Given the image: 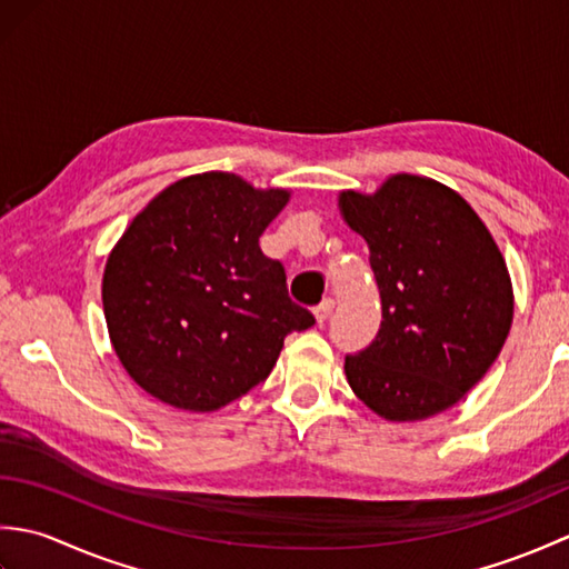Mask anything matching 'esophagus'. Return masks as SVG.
<instances>
[{
    "mask_svg": "<svg viewBox=\"0 0 569 569\" xmlns=\"http://www.w3.org/2000/svg\"><path fill=\"white\" fill-rule=\"evenodd\" d=\"M332 308H335V300H332V298H322V300H320L318 308H316V320H318V325H325V320L330 318Z\"/></svg>",
    "mask_w": 569,
    "mask_h": 569,
    "instance_id": "esophagus-1",
    "label": "esophagus"
}]
</instances>
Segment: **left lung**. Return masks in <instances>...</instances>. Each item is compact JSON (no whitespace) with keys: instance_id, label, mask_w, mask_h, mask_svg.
Segmentation results:
<instances>
[{"instance_id":"8db88e82","label":"left lung","mask_w":569,"mask_h":569,"mask_svg":"<svg viewBox=\"0 0 569 569\" xmlns=\"http://www.w3.org/2000/svg\"><path fill=\"white\" fill-rule=\"evenodd\" d=\"M340 210L367 239L381 296L379 332L345 357L347 381L386 420L438 416L509 337L513 291L497 241L465 198L420 176H393L373 196L347 190Z\"/></svg>"}]
</instances>
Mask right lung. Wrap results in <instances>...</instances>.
Returning a JSON list of instances; mask_svg holds the SVG:
<instances>
[{"label":"right lung","mask_w":569,"mask_h":569,"mask_svg":"<svg viewBox=\"0 0 569 569\" xmlns=\"http://www.w3.org/2000/svg\"><path fill=\"white\" fill-rule=\"evenodd\" d=\"M288 190L234 173L178 180L117 241L102 306L127 373L159 401L217 410L269 377L286 335L316 325L288 296L283 263L259 237Z\"/></svg>","instance_id":"add662e5"}]
</instances>
